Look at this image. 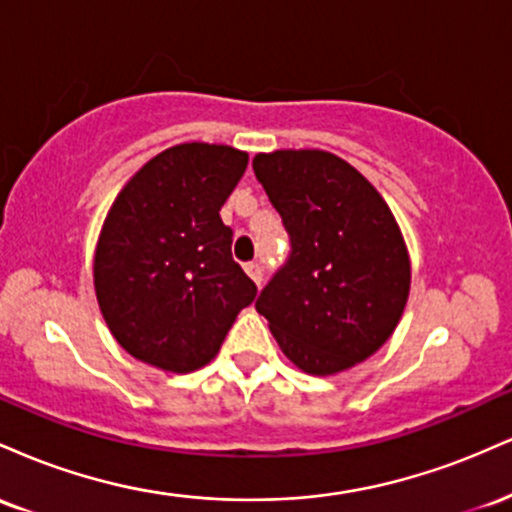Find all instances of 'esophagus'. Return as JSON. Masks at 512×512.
<instances>
[{
	"label": "esophagus",
	"mask_w": 512,
	"mask_h": 512,
	"mask_svg": "<svg viewBox=\"0 0 512 512\" xmlns=\"http://www.w3.org/2000/svg\"><path fill=\"white\" fill-rule=\"evenodd\" d=\"M245 272L250 274V279L255 281L257 286L262 284V279H264V269H262V264H257V262H248V264H245Z\"/></svg>",
	"instance_id": "34e87169"
}]
</instances>
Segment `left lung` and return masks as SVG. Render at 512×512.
Listing matches in <instances>:
<instances>
[{
    "label": "left lung",
    "mask_w": 512,
    "mask_h": 512,
    "mask_svg": "<svg viewBox=\"0 0 512 512\" xmlns=\"http://www.w3.org/2000/svg\"><path fill=\"white\" fill-rule=\"evenodd\" d=\"M252 170L291 238V255L255 308L286 358L310 375L366 361L395 332L411 264L380 192L344 158L281 149Z\"/></svg>",
    "instance_id": "1"
}]
</instances>
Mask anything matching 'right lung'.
I'll list each match as a JSON object with an SVG mask.
<instances>
[{
    "instance_id": "right-lung-1",
    "label": "right lung",
    "mask_w": 512,
    "mask_h": 512,
    "mask_svg": "<svg viewBox=\"0 0 512 512\" xmlns=\"http://www.w3.org/2000/svg\"><path fill=\"white\" fill-rule=\"evenodd\" d=\"M248 168L223 144H178L144 163L110 207L93 286L117 344L170 373L219 354L257 286L233 260L219 211Z\"/></svg>"
}]
</instances>
